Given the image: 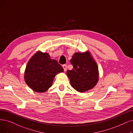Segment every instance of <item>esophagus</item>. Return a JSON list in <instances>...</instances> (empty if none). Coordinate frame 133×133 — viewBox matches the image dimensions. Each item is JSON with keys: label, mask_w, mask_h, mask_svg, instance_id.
<instances>
[{"label": "esophagus", "mask_w": 133, "mask_h": 133, "mask_svg": "<svg viewBox=\"0 0 133 133\" xmlns=\"http://www.w3.org/2000/svg\"><path fill=\"white\" fill-rule=\"evenodd\" d=\"M63 68L64 69V71H66V64H64V65H63Z\"/></svg>", "instance_id": "esophagus-1"}]
</instances>
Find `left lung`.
<instances>
[{"mask_svg": "<svg viewBox=\"0 0 133 133\" xmlns=\"http://www.w3.org/2000/svg\"><path fill=\"white\" fill-rule=\"evenodd\" d=\"M70 63L73 69L67 71V75L71 86L79 92L93 88L98 81L99 72L97 63L90 53H75Z\"/></svg>", "mask_w": 133, "mask_h": 133, "instance_id": "1", "label": "left lung"}]
</instances>
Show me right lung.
<instances>
[{
  "label": "right lung",
  "mask_w": 133,
  "mask_h": 133,
  "mask_svg": "<svg viewBox=\"0 0 133 133\" xmlns=\"http://www.w3.org/2000/svg\"><path fill=\"white\" fill-rule=\"evenodd\" d=\"M62 66L47 53L37 52L26 66L24 79L33 91L42 93L51 87L57 74L63 72Z\"/></svg>",
  "instance_id": "1"
}]
</instances>
